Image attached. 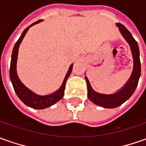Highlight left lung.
<instances>
[{"instance_id":"obj_1","label":"left lung","mask_w":146,"mask_h":146,"mask_svg":"<svg viewBox=\"0 0 146 146\" xmlns=\"http://www.w3.org/2000/svg\"><path fill=\"white\" fill-rule=\"evenodd\" d=\"M117 26L119 28L121 35L125 40L127 41L131 49L133 59V69L129 79L125 83L118 92L113 94H104L98 93L94 91L90 85V81L87 77H86V81L87 83L88 90V98L94 104L99 106L106 109H113L120 106L125 102H126L134 93L136 88L138 84L140 76H141V61H140L139 47L137 42L133 37L130 32L123 25L120 23L117 24Z\"/></svg>"}]
</instances>
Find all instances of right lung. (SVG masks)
I'll return each mask as SVG.
<instances>
[{"label": "right lung", "mask_w": 146, "mask_h": 146, "mask_svg": "<svg viewBox=\"0 0 146 146\" xmlns=\"http://www.w3.org/2000/svg\"><path fill=\"white\" fill-rule=\"evenodd\" d=\"M40 21H42V20H39V21L30 25L21 33L20 38L16 42L13 49V53H12V57H11L10 69H9V77H10L11 82H12L13 89L15 90V93L17 94V97L21 99V101L23 102L24 104H25L27 106L31 107V108L35 109V110H43L45 108H48V107L54 105L57 102H59L60 99L63 98L64 92H65V83H66V81H67L68 77H69L70 73L72 72L73 65L72 64L69 66V70L65 75V79H64L63 83L60 87V89L56 90V92H54L51 94H48V95L41 96V95L35 94L29 89H28L26 86H24L22 82L20 81L18 76H17V60L19 46L21 43L24 36H25L26 33L29 30V29L36 24L39 23Z\"/></svg>", "instance_id": "obj_1"}]
</instances>
